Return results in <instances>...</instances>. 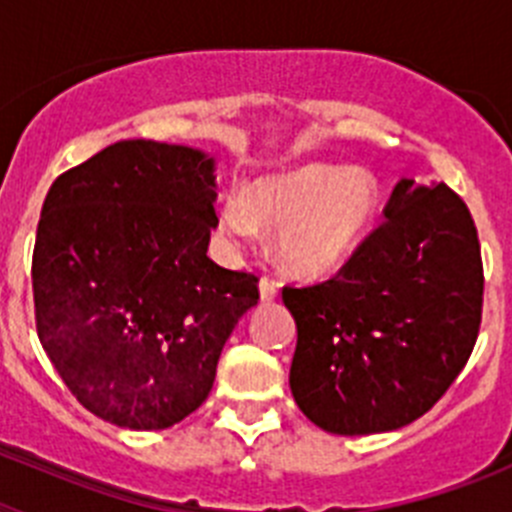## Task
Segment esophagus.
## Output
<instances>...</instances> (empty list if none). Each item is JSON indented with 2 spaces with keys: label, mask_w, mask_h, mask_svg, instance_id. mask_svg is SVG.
<instances>
[{
  "label": "esophagus",
  "mask_w": 512,
  "mask_h": 512,
  "mask_svg": "<svg viewBox=\"0 0 512 512\" xmlns=\"http://www.w3.org/2000/svg\"><path fill=\"white\" fill-rule=\"evenodd\" d=\"M259 292H261V300L264 302H271V300H277L279 295V284L274 282V279H261L259 282Z\"/></svg>",
  "instance_id": "34e87169"
}]
</instances>
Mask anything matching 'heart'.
Listing matches in <instances>:
<instances>
[{
  "label": "heart",
  "instance_id": "heart-1",
  "mask_svg": "<svg viewBox=\"0 0 512 512\" xmlns=\"http://www.w3.org/2000/svg\"><path fill=\"white\" fill-rule=\"evenodd\" d=\"M377 212L379 184L369 171L310 164L230 192L217 228L233 243L277 233L279 264L295 277L320 279L351 259Z\"/></svg>",
  "mask_w": 512,
  "mask_h": 512
}]
</instances>
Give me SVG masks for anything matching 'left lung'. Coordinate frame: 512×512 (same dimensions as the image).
<instances>
[{"instance_id":"8db88e82","label":"left lung","mask_w":512,"mask_h":512,"mask_svg":"<svg viewBox=\"0 0 512 512\" xmlns=\"http://www.w3.org/2000/svg\"><path fill=\"white\" fill-rule=\"evenodd\" d=\"M474 220L446 184L400 179L384 223L336 277L284 287L297 323L289 387L312 423L369 436L413 423L467 364L482 320Z\"/></svg>"}]
</instances>
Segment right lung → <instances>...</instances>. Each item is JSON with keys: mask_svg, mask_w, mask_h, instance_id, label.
Listing matches in <instances>:
<instances>
[{"mask_svg": "<svg viewBox=\"0 0 512 512\" xmlns=\"http://www.w3.org/2000/svg\"><path fill=\"white\" fill-rule=\"evenodd\" d=\"M215 158L120 140L48 189L33 251L35 325L76 400L161 431L207 400L217 359L259 302V279L207 256Z\"/></svg>", "mask_w": 512, "mask_h": 512, "instance_id": "add662e5", "label": "right lung"}]
</instances>
